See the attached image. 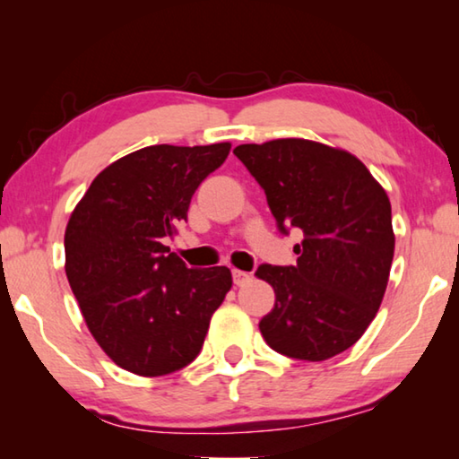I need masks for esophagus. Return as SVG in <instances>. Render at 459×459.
Wrapping results in <instances>:
<instances>
[{"label":"esophagus","instance_id":"1","mask_svg":"<svg viewBox=\"0 0 459 459\" xmlns=\"http://www.w3.org/2000/svg\"><path fill=\"white\" fill-rule=\"evenodd\" d=\"M248 279H251V275L247 273V271H240V269H232V281H235V285H245Z\"/></svg>","mask_w":459,"mask_h":459}]
</instances>
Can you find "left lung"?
Segmentation results:
<instances>
[{"mask_svg": "<svg viewBox=\"0 0 459 459\" xmlns=\"http://www.w3.org/2000/svg\"><path fill=\"white\" fill-rule=\"evenodd\" d=\"M235 155L265 190L277 227L304 240L298 265H261L275 291L259 322L267 344L290 359L320 362L359 342L380 307L394 255L391 202L351 152L287 137L243 143Z\"/></svg>", "mask_w": 459, "mask_h": 459, "instance_id": "8db88e82", "label": "left lung"}]
</instances>
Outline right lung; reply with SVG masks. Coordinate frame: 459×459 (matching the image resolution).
I'll list each match as a JSON object with an SVG mask.
<instances>
[{
    "label": "right lung",
    "instance_id": "1",
    "mask_svg": "<svg viewBox=\"0 0 459 459\" xmlns=\"http://www.w3.org/2000/svg\"><path fill=\"white\" fill-rule=\"evenodd\" d=\"M230 143L150 145L107 166L68 219L65 271L87 328L117 367L164 377L196 359L232 287L227 267L188 269L164 245Z\"/></svg>",
    "mask_w": 459,
    "mask_h": 459
}]
</instances>
